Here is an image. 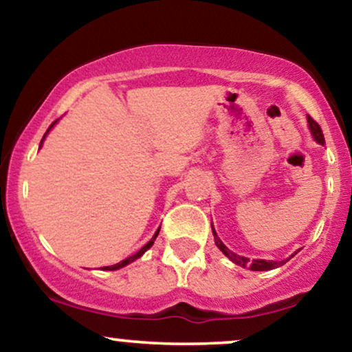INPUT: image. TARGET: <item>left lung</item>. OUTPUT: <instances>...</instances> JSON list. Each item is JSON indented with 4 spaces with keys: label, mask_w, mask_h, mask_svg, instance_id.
I'll use <instances>...</instances> for the list:
<instances>
[{
    "label": "left lung",
    "mask_w": 352,
    "mask_h": 352,
    "mask_svg": "<svg viewBox=\"0 0 352 352\" xmlns=\"http://www.w3.org/2000/svg\"><path fill=\"white\" fill-rule=\"evenodd\" d=\"M308 122H309L311 134L314 135V139L318 140V144L324 145V135H322V131H321V127H319V124L316 122V120L313 119V117H309V116H308ZM212 230H213V236H215V243H217L218 248H220L221 252L225 253V256H228L230 260H232L233 263L238 265V266H243V268H250V270H253V272H268V270L278 268V266L285 265L286 261L289 260V258H288V260H283V261H273V260H250V258L240 256V254L230 252L227 246L221 243L220 238L217 236L215 228L212 227Z\"/></svg>",
    "instance_id": "obj_1"
}]
</instances>
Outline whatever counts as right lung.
I'll use <instances>...</instances> for the list:
<instances>
[{"instance_id":"obj_1","label":"right lung","mask_w":352,"mask_h":352,"mask_svg":"<svg viewBox=\"0 0 352 352\" xmlns=\"http://www.w3.org/2000/svg\"><path fill=\"white\" fill-rule=\"evenodd\" d=\"M56 122H52L51 125H50V129L52 127V125H54ZM50 129H47V132H50ZM47 132H46V134H47ZM46 134H44V135H46ZM43 140H44V137H43ZM43 140H41V144H43ZM159 232H160V228L159 230H157V232H155V235H153L152 238H151V241H148V243L147 245H145V246H142V248H140L139 250V252H137L135 254H132V256H129V258H125V260H122V261H120V263H117V265H112V266H104V268L102 270H119V268H122V266H125V265H129V263H132V261H134V260H137V258H140V256H142V254L145 253V252H147V250L148 248H151V246L153 245V240H155V238H157V235H159Z\"/></svg>"}]
</instances>
